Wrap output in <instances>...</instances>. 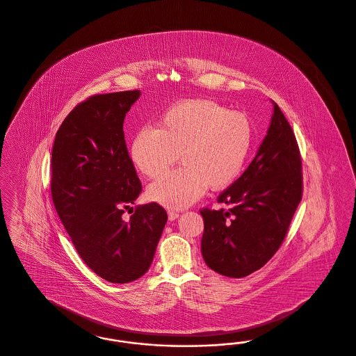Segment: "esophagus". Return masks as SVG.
I'll return each instance as SVG.
<instances>
[{"label": "esophagus", "instance_id": "1", "mask_svg": "<svg viewBox=\"0 0 356 356\" xmlns=\"http://www.w3.org/2000/svg\"><path fill=\"white\" fill-rule=\"evenodd\" d=\"M179 213H176V211H168V220L170 221H175V220H177L179 218Z\"/></svg>", "mask_w": 356, "mask_h": 356}]
</instances>
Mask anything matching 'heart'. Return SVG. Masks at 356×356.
I'll return each instance as SVG.
<instances>
[{"mask_svg":"<svg viewBox=\"0 0 356 356\" xmlns=\"http://www.w3.org/2000/svg\"><path fill=\"white\" fill-rule=\"evenodd\" d=\"M254 127L245 113L230 111L209 99L183 101L156 123L134 135L130 158L148 179L170 171L177 155L181 168L149 185L148 200L170 209H185L204 196L207 188L221 191L245 168Z\"/></svg>","mask_w":356,"mask_h":356,"instance_id":"heart-1","label":"heart"}]
</instances>
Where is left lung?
Listing matches in <instances>:
<instances>
[{
	"instance_id": "obj_1",
	"label": "left lung",
	"mask_w": 356,
	"mask_h": 356,
	"mask_svg": "<svg viewBox=\"0 0 356 356\" xmlns=\"http://www.w3.org/2000/svg\"><path fill=\"white\" fill-rule=\"evenodd\" d=\"M267 135L242 176L218 197L229 209H202L201 252L227 277L261 268L282 245L302 196L301 158L291 124L272 101Z\"/></svg>"
}]
</instances>
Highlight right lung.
Returning a JSON list of instances; mask_svg holds the SVG:
<instances>
[{
    "mask_svg": "<svg viewBox=\"0 0 356 356\" xmlns=\"http://www.w3.org/2000/svg\"><path fill=\"white\" fill-rule=\"evenodd\" d=\"M140 90L97 95L79 104L59 127L51 158V195L86 266L109 282L147 272L167 222L156 202L130 208L142 191L129 156L123 121Z\"/></svg>",
    "mask_w": 356,
    "mask_h": 356,
    "instance_id": "1",
    "label": "right lung"
}]
</instances>
